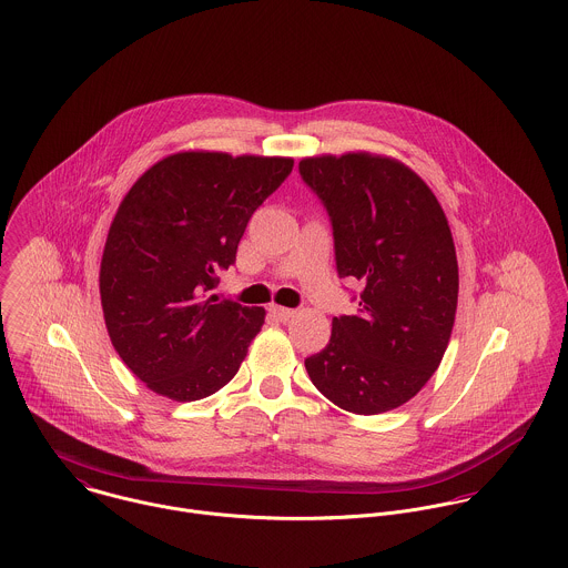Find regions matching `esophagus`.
<instances>
[{"mask_svg":"<svg viewBox=\"0 0 568 568\" xmlns=\"http://www.w3.org/2000/svg\"><path fill=\"white\" fill-rule=\"evenodd\" d=\"M268 311H271V315H273L277 322H288L291 317H295V311H293V308H284V306H275V304H273Z\"/></svg>","mask_w":568,"mask_h":568,"instance_id":"34e87169","label":"esophagus"}]
</instances>
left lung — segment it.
<instances>
[{"label":"left lung","instance_id":"1","mask_svg":"<svg viewBox=\"0 0 568 568\" xmlns=\"http://www.w3.org/2000/svg\"><path fill=\"white\" fill-rule=\"evenodd\" d=\"M300 172L329 214L338 275L363 284L358 313L332 320L306 372L343 410L398 408L437 372L455 325L459 266L446 214L424 179L387 155H315Z\"/></svg>","mask_w":568,"mask_h":568}]
</instances>
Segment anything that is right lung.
Segmentation results:
<instances>
[{
  "mask_svg": "<svg viewBox=\"0 0 568 568\" xmlns=\"http://www.w3.org/2000/svg\"><path fill=\"white\" fill-rule=\"evenodd\" d=\"M291 170L293 158L181 151L124 194L100 260V304L115 352L158 396L194 403L241 369L266 311L210 291Z\"/></svg>",
  "mask_w": 568,
  "mask_h": 568,
  "instance_id": "1",
  "label": "right lung"
}]
</instances>
